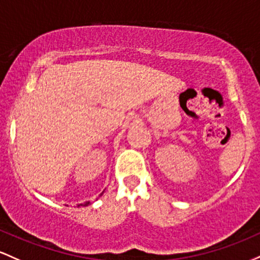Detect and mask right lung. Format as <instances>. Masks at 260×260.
Segmentation results:
<instances>
[{
    "label": "right lung",
    "instance_id": "right-lung-1",
    "mask_svg": "<svg viewBox=\"0 0 260 260\" xmlns=\"http://www.w3.org/2000/svg\"><path fill=\"white\" fill-rule=\"evenodd\" d=\"M88 204H89V201H88V203H84V204H81V205H84V206H87V205H88ZM81 205H78V206H81Z\"/></svg>",
    "mask_w": 260,
    "mask_h": 260
}]
</instances>
